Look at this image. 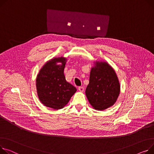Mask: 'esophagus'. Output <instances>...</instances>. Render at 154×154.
Returning <instances> with one entry per match:
<instances>
[{
    "label": "esophagus",
    "mask_w": 154,
    "mask_h": 154,
    "mask_svg": "<svg viewBox=\"0 0 154 154\" xmlns=\"http://www.w3.org/2000/svg\"><path fill=\"white\" fill-rule=\"evenodd\" d=\"M79 90L80 92H84V88L83 87H79Z\"/></svg>",
    "instance_id": "34e87169"
}]
</instances>
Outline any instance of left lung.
<instances>
[{
	"instance_id": "left-lung-1",
	"label": "left lung",
	"mask_w": 154,
	"mask_h": 154,
	"mask_svg": "<svg viewBox=\"0 0 154 154\" xmlns=\"http://www.w3.org/2000/svg\"><path fill=\"white\" fill-rule=\"evenodd\" d=\"M91 67L85 90L90 104L95 109L105 110L113 105L120 93V84L115 70L104 61H96Z\"/></svg>"
}]
</instances>
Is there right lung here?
Here are the masks:
<instances>
[{"label":"right lung","instance_id":"obj_1","mask_svg":"<svg viewBox=\"0 0 154 154\" xmlns=\"http://www.w3.org/2000/svg\"><path fill=\"white\" fill-rule=\"evenodd\" d=\"M67 59L54 57L40 69L36 80L39 100L45 106L54 109L63 108L77 89L67 82L64 74ZM57 63H60L57 65Z\"/></svg>","mask_w":154,"mask_h":154}]
</instances>
